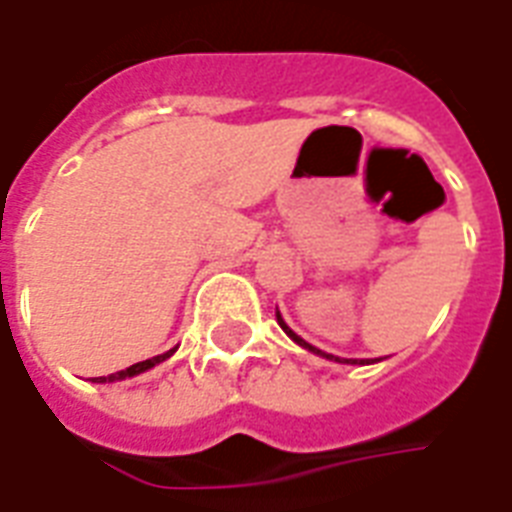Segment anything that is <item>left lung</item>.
I'll list each match as a JSON object with an SVG mask.
<instances>
[{"mask_svg": "<svg viewBox=\"0 0 512 512\" xmlns=\"http://www.w3.org/2000/svg\"><path fill=\"white\" fill-rule=\"evenodd\" d=\"M277 323H279V326H282V332L288 334V337H290V340H293V343H299L301 348H307V351H312V354H318V356H326V359H334V362H345V365H370V362H365V359H340V356L323 354V351H318V348H315V345L304 343V340H301L299 334L293 332V329H290L288 323L282 321V315H279V310H277Z\"/></svg>", "mask_w": 512, "mask_h": 512, "instance_id": "obj_1", "label": "left lung"}]
</instances>
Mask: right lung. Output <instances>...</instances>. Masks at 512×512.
Masks as SVG:
<instances>
[{
  "mask_svg": "<svg viewBox=\"0 0 512 512\" xmlns=\"http://www.w3.org/2000/svg\"><path fill=\"white\" fill-rule=\"evenodd\" d=\"M175 354V348L172 351H167V354H158L153 356V359H145V362H136V365L126 367V370H120V373H112V376H101V378H95V381H123V378H131V376H139V373H145V370H150V367H156L161 365L164 359H169V356Z\"/></svg>",
  "mask_w": 512,
  "mask_h": 512,
  "instance_id": "1",
  "label": "right lung"
}]
</instances>
